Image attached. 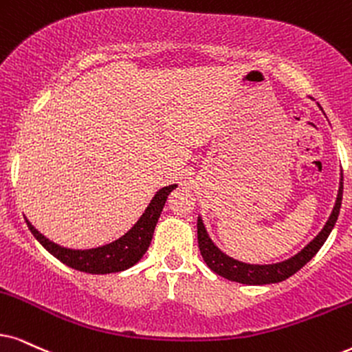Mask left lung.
Here are the masks:
<instances>
[{
  "instance_id": "8db88e82",
  "label": "left lung",
  "mask_w": 352,
  "mask_h": 352,
  "mask_svg": "<svg viewBox=\"0 0 352 352\" xmlns=\"http://www.w3.org/2000/svg\"><path fill=\"white\" fill-rule=\"evenodd\" d=\"M341 199H342V177L340 182V190H338V197L335 208H333L330 217H328L327 224L323 226V229L320 230V234L315 237L309 245H305L297 255L287 258V260L279 261V263H271V265H250L243 263V261L235 260V258L226 255L224 252L219 250L214 245L204 228L203 219L198 217V247L201 252V256L209 268L214 271L216 274L222 276V278L229 279V281H235L240 284H250V286H260V284H273V283H281L284 279L291 278L292 274H296L302 266L309 263L312 258L317 255V252L322 248L324 240L328 239V235L335 228L338 214H340L341 209Z\"/></svg>"
}]
</instances>
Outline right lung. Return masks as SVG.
Instances as JSON below:
<instances>
[{
  "label": "right lung",
  "mask_w": 352,
  "mask_h": 352,
  "mask_svg": "<svg viewBox=\"0 0 352 352\" xmlns=\"http://www.w3.org/2000/svg\"><path fill=\"white\" fill-rule=\"evenodd\" d=\"M173 188H177L175 184L164 186V188L159 190L154 195V198L151 199L149 206L144 209L143 216L138 219L136 224L126 234L117 240H113V242L96 248L74 250V248L61 247L58 243L52 242V240H48L43 234H40L30 224L28 217H25V222H28L34 237L42 243V247L48 253H52L53 256L58 258L61 263L69 266V268L91 274L118 273V271L131 268L133 265H136L143 258L146 250L151 245L155 224H157L159 216H161L164 204H166L168 193Z\"/></svg>",
  "instance_id": "obj_1"
}]
</instances>
